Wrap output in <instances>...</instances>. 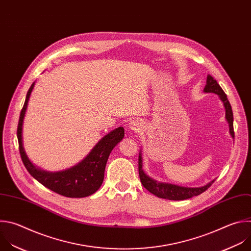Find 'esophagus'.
I'll use <instances>...</instances> for the list:
<instances>
[{
  "mask_svg": "<svg viewBox=\"0 0 251 251\" xmlns=\"http://www.w3.org/2000/svg\"><path fill=\"white\" fill-rule=\"evenodd\" d=\"M142 127H143V124L139 120H134V121L130 122L129 126H128V128L132 132H139L142 129Z\"/></svg>",
  "mask_w": 251,
  "mask_h": 251,
  "instance_id": "esophagus-1",
  "label": "esophagus"
}]
</instances>
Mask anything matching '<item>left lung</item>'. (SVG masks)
<instances>
[{
  "label": "left lung",
  "mask_w": 251,
  "mask_h": 251,
  "mask_svg": "<svg viewBox=\"0 0 251 251\" xmlns=\"http://www.w3.org/2000/svg\"><path fill=\"white\" fill-rule=\"evenodd\" d=\"M206 86L204 88L205 93H214L217 94L222 101L225 110H226V120L228 124L229 128V134L234 139V132H233V114L231 110V106L228 102L227 97L221 88V86L218 84V82L211 76H207V82ZM142 153L141 150L138 155V172H139V178L143 185V187L149 191L151 194L155 195L158 198L161 199H167V200H173V201H181V200L190 199L192 197L198 196L205 192L211 185L216 181L215 179L209 182L208 184L201 186V187H183L175 184L165 183V182H158L151 177H149L147 174H145L143 168H142Z\"/></svg>",
  "instance_id": "8db88e82"
}]
</instances>
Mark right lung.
<instances>
[{
  "mask_svg": "<svg viewBox=\"0 0 251 251\" xmlns=\"http://www.w3.org/2000/svg\"><path fill=\"white\" fill-rule=\"evenodd\" d=\"M34 84L35 82L32 83L27 91L25 105L21 112L17 132L20 153L26 170L40 184L61 196L68 198H84L94 194L101 187L104 181L108 158L114 147L124 138L125 128L120 126L106 134L78 164L65 170L55 172L42 170L29 160L25 153L23 141L24 120Z\"/></svg>",
  "mask_w": 251,
  "mask_h": 251,
  "instance_id": "1",
  "label": "right lung"
}]
</instances>
